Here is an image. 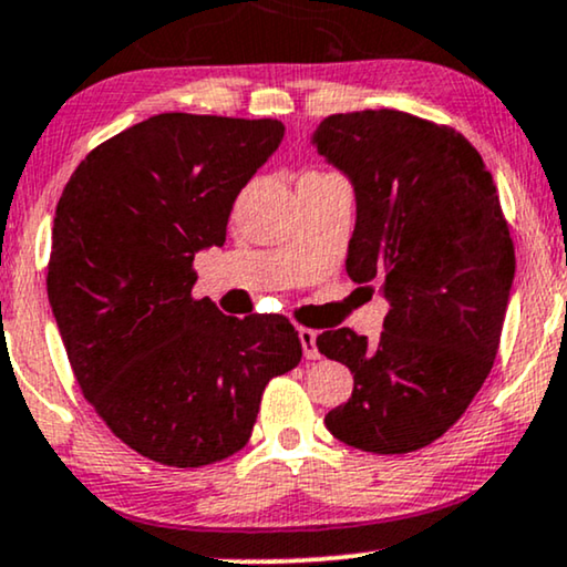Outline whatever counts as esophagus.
Masks as SVG:
<instances>
[{
	"label": "esophagus",
	"mask_w": 567,
	"mask_h": 567,
	"mask_svg": "<svg viewBox=\"0 0 567 567\" xmlns=\"http://www.w3.org/2000/svg\"><path fill=\"white\" fill-rule=\"evenodd\" d=\"M298 340H300V348H303V355L308 358V361H317L319 358L317 332H313V329H298Z\"/></svg>",
	"instance_id": "34e87169"
}]
</instances>
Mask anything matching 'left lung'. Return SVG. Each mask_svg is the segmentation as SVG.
Here are the masks:
<instances>
[{
    "mask_svg": "<svg viewBox=\"0 0 567 567\" xmlns=\"http://www.w3.org/2000/svg\"><path fill=\"white\" fill-rule=\"evenodd\" d=\"M311 146L353 185L348 277L390 303L377 342L317 337L353 374L324 424L367 453H413L461 419L497 355L515 277L497 185L461 133L398 110L332 114Z\"/></svg>",
    "mask_w": 567,
    "mask_h": 567,
    "instance_id": "left-lung-1",
    "label": "left lung"
}]
</instances>
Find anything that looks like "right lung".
<instances>
[{"label":"right lung","instance_id":"right-lung-1","mask_svg":"<svg viewBox=\"0 0 567 567\" xmlns=\"http://www.w3.org/2000/svg\"><path fill=\"white\" fill-rule=\"evenodd\" d=\"M279 120L167 112L85 156L54 214L49 303L83 395L127 447L198 468L238 453L271 377L296 369L285 317L193 300V259L277 152Z\"/></svg>","mask_w":567,"mask_h":567}]
</instances>
